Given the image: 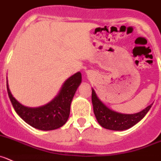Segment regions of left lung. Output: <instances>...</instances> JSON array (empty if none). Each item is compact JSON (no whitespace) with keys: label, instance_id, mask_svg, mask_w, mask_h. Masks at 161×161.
<instances>
[{"label":"left lung","instance_id":"obj_1","mask_svg":"<svg viewBox=\"0 0 161 161\" xmlns=\"http://www.w3.org/2000/svg\"><path fill=\"white\" fill-rule=\"evenodd\" d=\"M92 103L94 115L100 125L105 129L113 130H124L133 127L146 115L152 106L150 104L144 110L135 114L119 113L108 108L98 99L93 90H92Z\"/></svg>","mask_w":161,"mask_h":161}]
</instances>
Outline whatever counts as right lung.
Returning <instances> with one entry per match:
<instances>
[{"label": "right lung", "instance_id": "add662e5", "mask_svg": "<svg viewBox=\"0 0 161 161\" xmlns=\"http://www.w3.org/2000/svg\"><path fill=\"white\" fill-rule=\"evenodd\" d=\"M82 81V75L77 72L70 77L62 86L58 96L42 107L31 108L22 105L11 93L7 82V91L16 113L31 127L42 130H55L67 122L72 98Z\"/></svg>", "mask_w": 161, "mask_h": 161}]
</instances>
